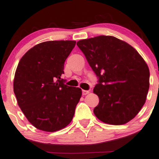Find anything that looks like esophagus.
<instances>
[{"label": "esophagus", "mask_w": 159, "mask_h": 159, "mask_svg": "<svg viewBox=\"0 0 159 159\" xmlns=\"http://www.w3.org/2000/svg\"><path fill=\"white\" fill-rule=\"evenodd\" d=\"M89 93V90H84V89H83V90H82V94H83L84 95L88 94Z\"/></svg>", "instance_id": "1"}]
</instances>
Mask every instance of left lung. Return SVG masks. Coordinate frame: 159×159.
<instances>
[{
	"instance_id": "1",
	"label": "left lung",
	"mask_w": 159,
	"mask_h": 159,
	"mask_svg": "<svg viewBox=\"0 0 159 159\" xmlns=\"http://www.w3.org/2000/svg\"><path fill=\"white\" fill-rule=\"evenodd\" d=\"M78 47L98 78L93 92L99 103L94 114L113 125L127 123L139 113L150 87V70L132 46L113 36L81 40Z\"/></svg>"
}]
</instances>
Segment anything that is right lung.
Masks as SVG:
<instances>
[{
  "instance_id": "right-lung-1",
  "label": "right lung",
  "mask_w": 159,
  "mask_h": 159,
  "mask_svg": "<svg viewBox=\"0 0 159 159\" xmlns=\"http://www.w3.org/2000/svg\"><path fill=\"white\" fill-rule=\"evenodd\" d=\"M75 41H51L35 45L19 61L13 88L18 106L34 127L46 132L63 129L72 121L81 89L61 79L64 62Z\"/></svg>"
}]
</instances>
